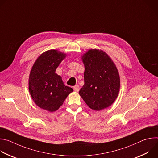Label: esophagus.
I'll list each match as a JSON object with an SVG mask.
<instances>
[{"instance_id":"1","label":"esophagus","mask_w":158,"mask_h":158,"mask_svg":"<svg viewBox=\"0 0 158 158\" xmlns=\"http://www.w3.org/2000/svg\"><path fill=\"white\" fill-rule=\"evenodd\" d=\"M73 89H74V91H76V92H78V91H79V89H80L79 85H76L74 86V87H73Z\"/></svg>"}]
</instances>
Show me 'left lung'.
<instances>
[{
	"mask_svg": "<svg viewBox=\"0 0 158 158\" xmlns=\"http://www.w3.org/2000/svg\"><path fill=\"white\" fill-rule=\"evenodd\" d=\"M84 64V85L79 94L93 110H100L110 106L117 98L120 88L118 71L104 52L89 50L82 56Z\"/></svg>",
	"mask_w": 158,
	"mask_h": 158,
	"instance_id": "1",
	"label": "left lung"
}]
</instances>
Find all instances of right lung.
Wrapping results in <instances>:
<instances>
[{"mask_svg": "<svg viewBox=\"0 0 158 158\" xmlns=\"http://www.w3.org/2000/svg\"><path fill=\"white\" fill-rule=\"evenodd\" d=\"M65 54L57 50L42 54L34 64L29 79V89L34 102L49 112L57 110L73 89L65 86L55 72Z\"/></svg>", "mask_w": 158, "mask_h": 158, "instance_id": "right-lung-1", "label": "right lung"}]
</instances>
